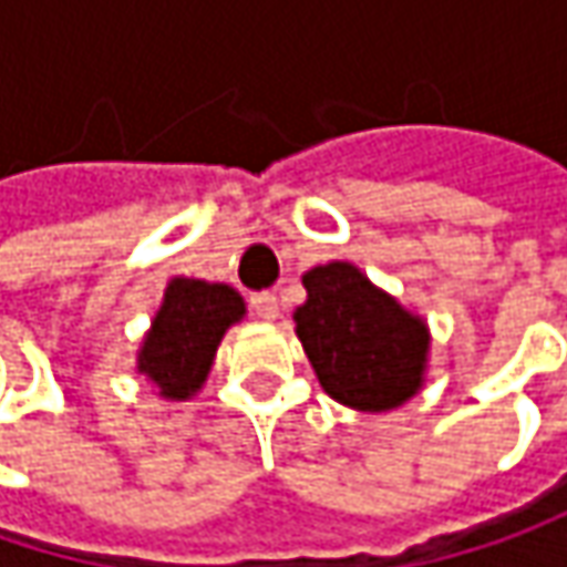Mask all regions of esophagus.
<instances>
[{"mask_svg":"<svg viewBox=\"0 0 567 567\" xmlns=\"http://www.w3.org/2000/svg\"><path fill=\"white\" fill-rule=\"evenodd\" d=\"M250 308L257 310L262 320H276L279 317V298L272 291H257V295H250Z\"/></svg>","mask_w":567,"mask_h":567,"instance_id":"1","label":"esophagus"}]
</instances>
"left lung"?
Returning a JSON list of instances; mask_svg holds the SVG:
<instances>
[{"mask_svg": "<svg viewBox=\"0 0 567 567\" xmlns=\"http://www.w3.org/2000/svg\"><path fill=\"white\" fill-rule=\"evenodd\" d=\"M308 301L295 330L320 386L342 406L383 412L422 386L429 330L352 262H327L305 276Z\"/></svg>", "mask_w": 567, "mask_h": 567, "instance_id": "left-lung-1", "label": "left lung"}]
</instances>
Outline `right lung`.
Segmentation results:
<instances>
[{
    "instance_id": "add662e5",
    "label": "right lung",
    "mask_w": 567,
    "mask_h": 567,
    "mask_svg": "<svg viewBox=\"0 0 567 567\" xmlns=\"http://www.w3.org/2000/svg\"><path fill=\"white\" fill-rule=\"evenodd\" d=\"M244 317V301L228 285L174 279L138 352V371L167 400L193 396L212 368L225 330Z\"/></svg>"
}]
</instances>
